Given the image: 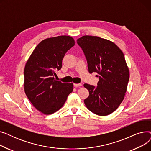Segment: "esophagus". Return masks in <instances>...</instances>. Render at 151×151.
<instances>
[{"label": "esophagus", "instance_id": "obj_1", "mask_svg": "<svg viewBox=\"0 0 151 151\" xmlns=\"http://www.w3.org/2000/svg\"><path fill=\"white\" fill-rule=\"evenodd\" d=\"M73 86L76 88V87H81L82 86V84L81 83H79V84H73Z\"/></svg>", "mask_w": 151, "mask_h": 151}]
</instances>
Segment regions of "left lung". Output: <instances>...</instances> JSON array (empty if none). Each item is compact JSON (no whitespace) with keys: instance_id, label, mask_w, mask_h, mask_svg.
Listing matches in <instances>:
<instances>
[{"instance_id":"obj_1","label":"left lung","mask_w":151,"mask_h":151,"mask_svg":"<svg viewBox=\"0 0 151 151\" xmlns=\"http://www.w3.org/2000/svg\"><path fill=\"white\" fill-rule=\"evenodd\" d=\"M77 43L85 55L89 72L99 75L97 86L84 84L89 92L85 105L99 116L112 113L124 100L129 80L123 52L114 43L96 36H83Z\"/></svg>"}]
</instances>
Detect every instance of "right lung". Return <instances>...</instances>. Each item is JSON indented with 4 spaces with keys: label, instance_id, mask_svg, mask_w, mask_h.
<instances>
[{
    "label": "right lung",
    "instance_id": "right-lung-1",
    "mask_svg": "<svg viewBox=\"0 0 151 151\" xmlns=\"http://www.w3.org/2000/svg\"><path fill=\"white\" fill-rule=\"evenodd\" d=\"M74 45V39L70 36L46 38L36 46L26 62L25 93L34 106L45 114L61 108L73 91V83L57 81L54 76L62 68L65 53Z\"/></svg>",
    "mask_w": 151,
    "mask_h": 151
}]
</instances>
